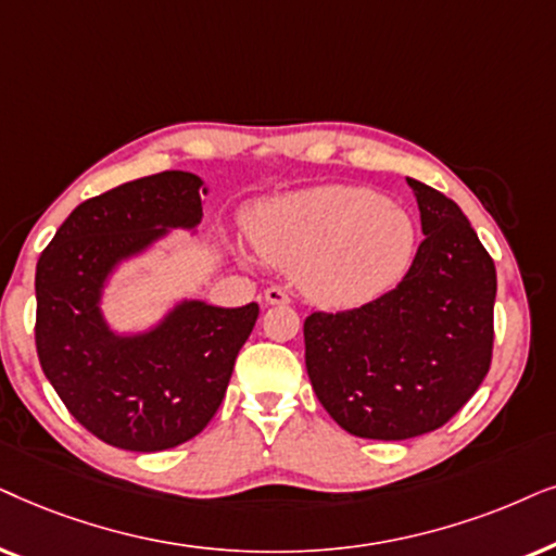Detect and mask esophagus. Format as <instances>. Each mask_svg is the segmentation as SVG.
<instances>
[{"mask_svg": "<svg viewBox=\"0 0 556 556\" xmlns=\"http://www.w3.org/2000/svg\"><path fill=\"white\" fill-rule=\"evenodd\" d=\"M264 302L266 305H290V294H287L282 287H269L264 292Z\"/></svg>", "mask_w": 556, "mask_h": 556, "instance_id": "esophagus-1", "label": "esophagus"}]
</instances>
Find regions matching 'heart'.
Here are the masks:
<instances>
[{"instance_id": "b5f03b06", "label": "heart", "mask_w": 556, "mask_h": 556, "mask_svg": "<svg viewBox=\"0 0 556 556\" xmlns=\"http://www.w3.org/2000/svg\"><path fill=\"white\" fill-rule=\"evenodd\" d=\"M249 236L266 262L294 271L315 305L345 309L381 298L414 254V224L402 205L351 185H323L258 205Z\"/></svg>"}]
</instances>
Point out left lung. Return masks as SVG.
I'll return each mask as SVG.
<instances>
[{
  "instance_id": "left-lung-1",
  "label": "left lung",
  "mask_w": 556,
  "mask_h": 556,
  "mask_svg": "<svg viewBox=\"0 0 556 556\" xmlns=\"http://www.w3.org/2000/svg\"><path fill=\"white\" fill-rule=\"evenodd\" d=\"M417 256L394 290L305 320L307 376L325 412L366 440H409L455 417L493 355L495 264L455 201L406 177Z\"/></svg>"
}]
</instances>
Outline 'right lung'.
I'll return each instance as SVG.
<instances>
[{
    "label": "right lung",
    "instance_id": "obj_1",
    "mask_svg": "<svg viewBox=\"0 0 556 556\" xmlns=\"http://www.w3.org/2000/svg\"><path fill=\"white\" fill-rule=\"evenodd\" d=\"M203 180L167 169L80 203L40 254L35 345L58 396L111 447L160 453L203 432L224 402L258 305L182 300L154 328L118 336L101 313L111 271L203 218Z\"/></svg>",
    "mask_w": 556,
    "mask_h": 556
}]
</instances>
